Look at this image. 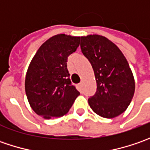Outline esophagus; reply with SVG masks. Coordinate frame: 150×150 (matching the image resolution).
<instances>
[{"label":"esophagus","instance_id":"34e87169","mask_svg":"<svg viewBox=\"0 0 150 150\" xmlns=\"http://www.w3.org/2000/svg\"><path fill=\"white\" fill-rule=\"evenodd\" d=\"M77 88H78V90H80V91H81V90H82V83L77 84Z\"/></svg>","mask_w":150,"mask_h":150}]
</instances>
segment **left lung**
<instances>
[{"label":"left lung","instance_id":"1","mask_svg":"<svg viewBox=\"0 0 150 150\" xmlns=\"http://www.w3.org/2000/svg\"><path fill=\"white\" fill-rule=\"evenodd\" d=\"M81 50L93 69L95 94L88 98L93 111L106 118L124 112L130 104L135 83L128 61L118 47L99 35L81 37Z\"/></svg>","mask_w":150,"mask_h":150}]
</instances>
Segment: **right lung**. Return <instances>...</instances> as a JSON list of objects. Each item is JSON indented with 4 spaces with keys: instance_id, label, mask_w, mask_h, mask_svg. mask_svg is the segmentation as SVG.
Returning a JSON list of instances; mask_svg holds the SVG:
<instances>
[{
    "instance_id": "obj_1",
    "label": "right lung",
    "mask_w": 150,
    "mask_h": 150,
    "mask_svg": "<svg viewBox=\"0 0 150 150\" xmlns=\"http://www.w3.org/2000/svg\"><path fill=\"white\" fill-rule=\"evenodd\" d=\"M79 44V37L53 36L40 47L28 67L26 97L33 111L44 118L63 116L80 94L72 85L67 64Z\"/></svg>"
}]
</instances>
